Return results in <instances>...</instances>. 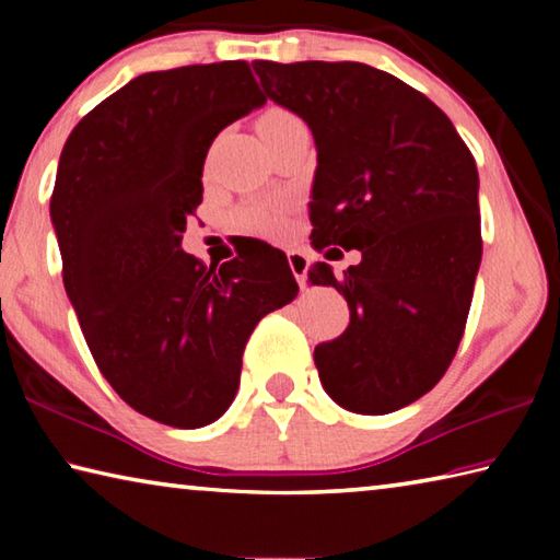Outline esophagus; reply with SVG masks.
I'll list each match as a JSON object with an SVG mask.
<instances>
[{
    "label": "esophagus",
    "instance_id": "34e87169",
    "mask_svg": "<svg viewBox=\"0 0 560 560\" xmlns=\"http://www.w3.org/2000/svg\"><path fill=\"white\" fill-rule=\"evenodd\" d=\"M289 267H291V271H293V277H296L299 287L306 289V273H308V259H306V254L289 252Z\"/></svg>",
    "mask_w": 560,
    "mask_h": 560
}]
</instances>
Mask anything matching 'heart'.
Returning <instances> with one entry per match:
<instances>
[{"label": "heart", "instance_id": "1", "mask_svg": "<svg viewBox=\"0 0 560 560\" xmlns=\"http://www.w3.org/2000/svg\"><path fill=\"white\" fill-rule=\"evenodd\" d=\"M299 122H301V118L293 116V113L287 108H269L259 118V132H261V138H269V136H273V132H281L291 126H299ZM273 217H277V210H273V207L254 205L236 214V220H240V224H244V226H264V224H269Z\"/></svg>", "mask_w": 560, "mask_h": 560}]
</instances>
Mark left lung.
I'll use <instances>...</instances> for the list:
<instances>
[{
	"instance_id": "1",
	"label": "left lung",
	"mask_w": 560,
	"mask_h": 560,
	"mask_svg": "<svg viewBox=\"0 0 560 560\" xmlns=\"http://www.w3.org/2000/svg\"><path fill=\"white\" fill-rule=\"evenodd\" d=\"M252 66L314 132L311 244L363 254L343 279L326 261L308 269L350 308L343 334L314 350L324 390L350 412L400 410L440 383L467 326L481 261L474 158L424 93L373 66Z\"/></svg>"
}]
</instances>
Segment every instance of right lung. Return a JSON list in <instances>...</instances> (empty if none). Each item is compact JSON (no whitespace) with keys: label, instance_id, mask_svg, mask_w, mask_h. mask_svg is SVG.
I'll return each mask as SVG.
<instances>
[{"label":"right lung","instance_id":"obj_1","mask_svg":"<svg viewBox=\"0 0 560 560\" xmlns=\"http://www.w3.org/2000/svg\"><path fill=\"white\" fill-rule=\"evenodd\" d=\"M264 103L246 61L143 73L61 150L51 222L66 293L113 390L170 428L220 420L252 330L299 293L287 254L267 242L222 267L179 246L212 140Z\"/></svg>","mask_w":560,"mask_h":560}]
</instances>
